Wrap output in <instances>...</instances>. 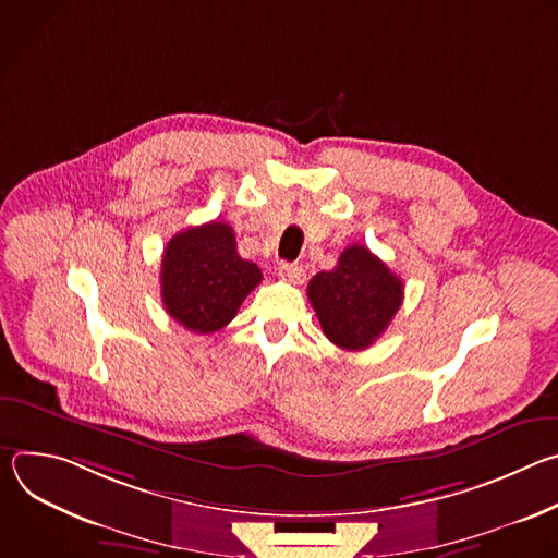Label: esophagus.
<instances>
[{"label":"esophagus","mask_w":558,"mask_h":558,"mask_svg":"<svg viewBox=\"0 0 558 558\" xmlns=\"http://www.w3.org/2000/svg\"><path fill=\"white\" fill-rule=\"evenodd\" d=\"M280 278L291 282V284H302L306 280V274L300 265H289V263H282L280 265Z\"/></svg>","instance_id":"1"}]
</instances>
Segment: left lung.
Listing matches in <instances>:
<instances>
[{"label":"left lung","instance_id":"1","mask_svg":"<svg viewBox=\"0 0 558 558\" xmlns=\"http://www.w3.org/2000/svg\"><path fill=\"white\" fill-rule=\"evenodd\" d=\"M325 336L340 349H368L404 300V284L364 245H351L336 269L315 274L306 287Z\"/></svg>","mask_w":558,"mask_h":558}]
</instances>
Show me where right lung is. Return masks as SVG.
Wrapping results in <instances>:
<instances>
[{
	"label": "right lung",
	"mask_w": 558,
	"mask_h": 558,
	"mask_svg": "<svg viewBox=\"0 0 558 558\" xmlns=\"http://www.w3.org/2000/svg\"><path fill=\"white\" fill-rule=\"evenodd\" d=\"M260 280V267L238 256L233 229L218 220L179 231L161 260L166 311L194 333L227 327Z\"/></svg>",
	"instance_id": "1"
}]
</instances>
